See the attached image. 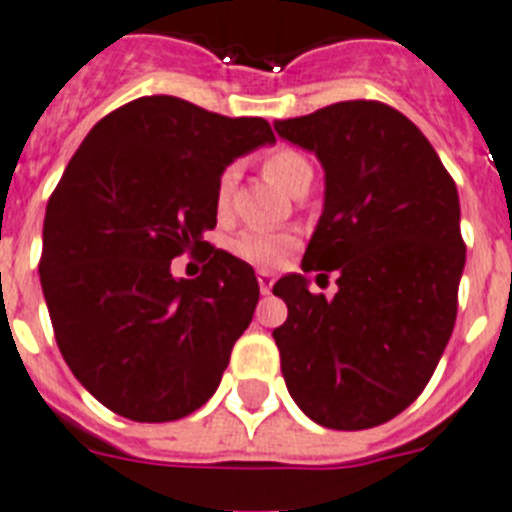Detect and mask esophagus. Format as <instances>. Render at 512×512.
<instances>
[{
  "mask_svg": "<svg viewBox=\"0 0 512 512\" xmlns=\"http://www.w3.org/2000/svg\"><path fill=\"white\" fill-rule=\"evenodd\" d=\"M257 283H260V290L267 296V293H270V288H273V283H275V275L267 273V270H260V273H257Z\"/></svg>",
  "mask_w": 512,
  "mask_h": 512,
  "instance_id": "1",
  "label": "esophagus"
}]
</instances>
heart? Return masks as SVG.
<instances>
[{"mask_svg":"<svg viewBox=\"0 0 512 512\" xmlns=\"http://www.w3.org/2000/svg\"><path fill=\"white\" fill-rule=\"evenodd\" d=\"M262 170L270 181L278 183L280 188H285L288 193L298 191L303 183H311L313 168L306 158H303L298 150H290V147H275V150H267L262 155ZM237 186V168L227 165L222 170V176L216 181V193H214V206L216 214L227 216L229 204H232V193ZM298 247V234L296 232H242L232 239L234 257H239L247 265L262 267V270H270V267H278L290 252Z\"/></svg>","mask_w":512,"mask_h":512,"instance_id":"b5f03b06","label":"heart"}]
</instances>
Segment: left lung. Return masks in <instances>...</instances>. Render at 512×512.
<instances>
[{"label":"left lung","instance_id":"8db88e82","mask_svg":"<svg viewBox=\"0 0 512 512\" xmlns=\"http://www.w3.org/2000/svg\"><path fill=\"white\" fill-rule=\"evenodd\" d=\"M275 130L324 165V214L301 267L339 285L326 298L303 275L275 283L288 306L273 331L285 385L321 426H380L423 393L457 321V186L416 124L382 101H339Z\"/></svg>","mask_w":512,"mask_h":512}]
</instances>
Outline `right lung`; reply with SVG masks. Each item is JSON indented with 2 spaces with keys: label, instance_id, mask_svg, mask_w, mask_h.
I'll use <instances>...</instances> for the list:
<instances>
[{
  "label": "right lung",
  "instance_id": "1",
  "mask_svg": "<svg viewBox=\"0 0 512 512\" xmlns=\"http://www.w3.org/2000/svg\"><path fill=\"white\" fill-rule=\"evenodd\" d=\"M265 142L260 117L140 96L96 124L50 193L40 283L55 342L117 416L176 421L219 388L260 288L204 232L222 170ZM183 251L207 262L199 279L169 273Z\"/></svg>",
  "mask_w": 512,
  "mask_h": 512
}]
</instances>
